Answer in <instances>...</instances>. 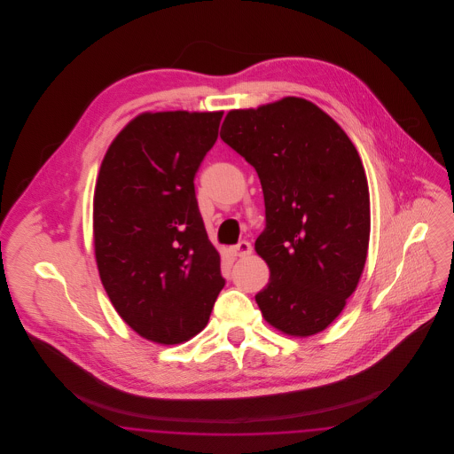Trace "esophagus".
Segmentation results:
<instances>
[{
  "label": "esophagus",
  "mask_w": 454,
  "mask_h": 454,
  "mask_svg": "<svg viewBox=\"0 0 454 454\" xmlns=\"http://www.w3.org/2000/svg\"><path fill=\"white\" fill-rule=\"evenodd\" d=\"M233 254H235L237 257H245V255H250V254H252V243H250V241H247V239L239 241L238 245L233 247Z\"/></svg>",
  "instance_id": "obj_1"
}]
</instances>
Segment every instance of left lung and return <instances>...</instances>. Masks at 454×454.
<instances>
[{"instance_id": "8db88e82", "label": "left lung", "mask_w": 454, "mask_h": 454, "mask_svg": "<svg viewBox=\"0 0 454 454\" xmlns=\"http://www.w3.org/2000/svg\"><path fill=\"white\" fill-rule=\"evenodd\" d=\"M221 139L259 175L265 230L255 250L270 270L255 296L263 318L308 337L332 324L356 291L369 245V189L359 153L315 104L286 97L231 110Z\"/></svg>"}]
</instances>
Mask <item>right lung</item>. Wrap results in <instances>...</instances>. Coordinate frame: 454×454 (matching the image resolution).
Returning <instances> with one entry per match:
<instances>
[{
	"instance_id": "right-lung-1",
	"label": "right lung",
	"mask_w": 454,
	"mask_h": 454,
	"mask_svg": "<svg viewBox=\"0 0 454 454\" xmlns=\"http://www.w3.org/2000/svg\"><path fill=\"white\" fill-rule=\"evenodd\" d=\"M223 112L141 114L112 141L93 197V239L108 298L141 337L197 335L224 287L194 178Z\"/></svg>"
}]
</instances>
